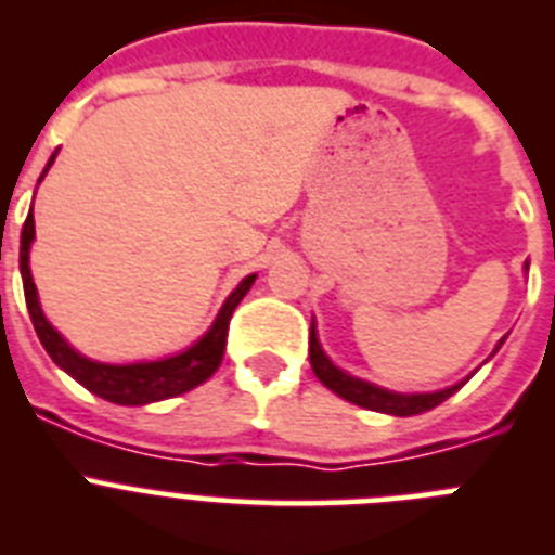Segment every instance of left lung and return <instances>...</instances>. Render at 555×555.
I'll return each instance as SVG.
<instances>
[{
  "label": "left lung",
  "instance_id": "obj_1",
  "mask_svg": "<svg viewBox=\"0 0 555 555\" xmlns=\"http://www.w3.org/2000/svg\"><path fill=\"white\" fill-rule=\"evenodd\" d=\"M526 272H528V263H526ZM500 345H503V338L498 341V347ZM498 347H494V352H498ZM308 356H311L313 375L320 377L327 389L336 391L338 397H345L347 403H356L361 405V409H370V411H380V414H395V416L423 414V411H430L439 403H444L450 395H455L461 386L467 384V380H461V384L450 386V389L425 391V395H400V391L380 389V386L370 384V380H361V377H352L347 375L345 370H338L331 358L325 356V350H322L320 338H317V325H313V322H311V341H308Z\"/></svg>",
  "mask_w": 555,
  "mask_h": 555
}]
</instances>
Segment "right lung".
Returning a JSON list of instances; mask_svg holds the SVG:
<instances>
[{"instance_id":"1","label":"right lung","mask_w":555,"mask_h":555,"mask_svg":"<svg viewBox=\"0 0 555 555\" xmlns=\"http://www.w3.org/2000/svg\"><path fill=\"white\" fill-rule=\"evenodd\" d=\"M55 155L49 158L43 175L49 171V166L55 164ZM43 175L38 178V183L43 180ZM33 238H36V222H33V210H29L27 222H24L22 228V249H18L24 300H27L29 320H33L38 338H41L43 350L49 352V358H52L63 372H68V375L75 377L77 384L86 386L88 391H94L96 397H102L107 403L146 405L158 403V400H169V397H178L183 395V391H191L194 386L205 384V380L219 370L224 356V345H228L230 317H233L235 306L244 300V294H247L249 286L255 283V274H247V278L233 288V294H230L228 300H224V306L219 308L217 320L208 327V333H205L199 341H194L189 350L178 352V356L160 358V361H141V364H100V361H91V358L80 356L55 327L49 325L47 317H43L41 302H38L36 283H33V272H29V247H33Z\"/></svg>"}]
</instances>
